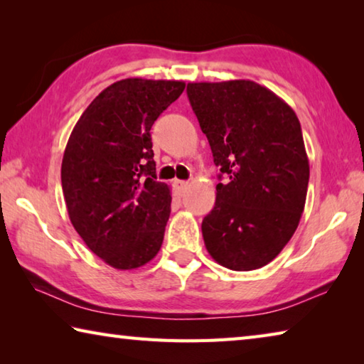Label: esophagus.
Segmentation results:
<instances>
[{"mask_svg":"<svg viewBox=\"0 0 364 364\" xmlns=\"http://www.w3.org/2000/svg\"><path fill=\"white\" fill-rule=\"evenodd\" d=\"M188 186V181H183V180H175V188L178 191H183L184 188Z\"/></svg>","mask_w":364,"mask_h":364,"instance_id":"obj_1","label":"esophagus"}]
</instances>
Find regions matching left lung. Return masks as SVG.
<instances>
[{
  "instance_id": "1",
  "label": "left lung",
  "mask_w": 364,
  "mask_h": 364,
  "mask_svg": "<svg viewBox=\"0 0 364 364\" xmlns=\"http://www.w3.org/2000/svg\"><path fill=\"white\" fill-rule=\"evenodd\" d=\"M186 91L226 176L202 221L205 247L221 267L262 268L291 241L305 208L310 165L300 122L252 80L188 83Z\"/></svg>"
}]
</instances>
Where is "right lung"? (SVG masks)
<instances>
[{"label":"right lung","mask_w":364,"mask_h":364,"mask_svg":"<svg viewBox=\"0 0 364 364\" xmlns=\"http://www.w3.org/2000/svg\"><path fill=\"white\" fill-rule=\"evenodd\" d=\"M178 80L125 78L97 95L67 141L60 181L75 231L115 269L162 247L171 193L156 178L151 127L181 96Z\"/></svg>","instance_id":"right-lung-1"}]
</instances>
